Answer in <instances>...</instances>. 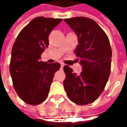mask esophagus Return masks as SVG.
<instances>
[{"instance_id":"obj_1","label":"esophagus","mask_w":127,"mask_h":127,"mask_svg":"<svg viewBox=\"0 0 127 127\" xmlns=\"http://www.w3.org/2000/svg\"><path fill=\"white\" fill-rule=\"evenodd\" d=\"M64 66V64L63 63H61V67H62V68Z\"/></svg>"}]
</instances>
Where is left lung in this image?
<instances>
[{"mask_svg": "<svg viewBox=\"0 0 127 127\" xmlns=\"http://www.w3.org/2000/svg\"><path fill=\"white\" fill-rule=\"evenodd\" d=\"M64 20L78 37L79 45L74 53L82 66L79 75L69 66H64V90L70 100L76 104H89L101 94L110 74V41L103 29L90 18L77 17Z\"/></svg>", "mask_w": 127, "mask_h": 127, "instance_id": "8db88e82", "label": "left lung"}]
</instances>
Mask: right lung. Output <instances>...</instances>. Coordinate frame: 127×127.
Returning <instances> with one entry per match:
<instances>
[{
    "mask_svg": "<svg viewBox=\"0 0 127 127\" xmlns=\"http://www.w3.org/2000/svg\"><path fill=\"white\" fill-rule=\"evenodd\" d=\"M63 20L37 17L25 26L17 37L12 49L9 65L13 86L26 103L37 105L48 95L51 84L60 64L39 61L48 48V36Z\"/></svg>",
    "mask_w": 127,
    "mask_h": 127,
    "instance_id": "right-lung-1",
    "label": "right lung"
}]
</instances>
